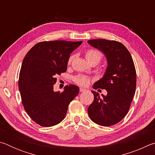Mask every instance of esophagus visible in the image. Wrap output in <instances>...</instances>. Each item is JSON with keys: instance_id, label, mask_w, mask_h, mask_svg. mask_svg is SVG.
I'll use <instances>...</instances> for the list:
<instances>
[{"instance_id": "1", "label": "esophagus", "mask_w": 155, "mask_h": 155, "mask_svg": "<svg viewBox=\"0 0 155 155\" xmlns=\"http://www.w3.org/2000/svg\"><path fill=\"white\" fill-rule=\"evenodd\" d=\"M79 90H80V92H83V91H85V89H83L82 87H81Z\"/></svg>"}]
</instances>
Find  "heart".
I'll return each instance as SVG.
<instances>
[{
  "label": "heart",
  "mask_w": 155,
  "mask_h": 155,
  "mask_svg": "<svg viewBox=\"0 0 155 155\" xmlns=\"http://www.w3.org/2000/svg\"><path fill=\"white\" fill-rule=\"evenodd\" d=\"M85 58L90 64L97 65L102 61L103 58V54L102 52L96 49H88L85 52ZM74 59V55H71L68 59V63L70 64ZM74 82L77 85L82 87H87L90 84L91 78L87 76L78 74L73 78Z\"/></svg>",
  "instance_id": "b5f03b06"
}]
</instances>
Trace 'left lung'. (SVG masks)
Returning a JSON list of instances; mask_svg holds the SVG:
<instances>
[{
    "label": "left lung",
    "instance_id": "1",
    "mask_svg": "<svg viewBox=\"0 0 155 155\" xmlns=\"http://www.w3.org/2000/svg\"><path fill=\"white\" fill-rule=\"evenodd\" d=\"M88 44L103 51L108 66L94 90H106L102 96L92 91L94 101L88 107L90 119L96 124L109 127L121 121L129 111L136 90V70L131 54L122 43L104 39L89 40Z\"/></svg>",
    "mask_w": 155,
    "mask_h": 155
}]
</instances>
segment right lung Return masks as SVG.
Here are the masks:
<instances>
[{
	"label": "right lung",
	"instance_id": "right-lung-1",
	"mask_svg": "<svg viewBox=\"0 0 155 155\" xmlns=\"http://www.w3.org/2000/svg\"><path fill=\"white\" fill-rule=\"evenodd\" d=\"M82 41H44L31 48L20 68L18 87L25 110L41 127H52L65 118L70 103L79 92L74 85L54 91L56 77L67 70L70 53Z\"/></svg>",
	"mask_w": 155,
	"mask_h": 155
}]
</instances>
